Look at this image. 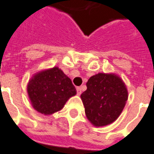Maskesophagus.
Here are the masks:
<instances>
[{
    "instance_id": "34e87169",
    "label": "esophagus",
    "mask_w": 154,
    "mask_h": 154,
    "mask_svg": "<svg viewBox=\"0 0 154 154\" xmlns=\"http://www.w3.org/2000/svg\"><path fill=\"white\" fill-rule=\"evenodd\" d=\"M77 95H81V88H79V87H77Z\"/></svg>"
}]
</instances>
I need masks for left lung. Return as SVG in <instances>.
<instances>
[{"label": "left lung", "mask_w": 154, "mask_h": 154, "mask_svg": "<svg viewBox=\"0 0 154 154\" xmlns=\"http://www.w3.org/2000/svg\"><path fill=\"white\" fill-rule=\"evenodd\" d=\"M86 85L81 97L88 119L97 127L116 121L128 99L122 80L113 73H99L91 77Z\"/></svg>", "instance_id": "left-lung-1"}]
</instances>
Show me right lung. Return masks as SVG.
Returning a JSON list of instances; mask_svg holds the SVG:
<instances>
[{
    "instance_id": "add662e5",
    "label": "right lung",
    "mask_w": 154,
    "mask_h": 154,
    "mask_svg": "<svg viewBox=\"0 0 154 154\" xmlns=\"http://www.w3.org/2000/svg\"><path fill=\"white\" fill-rule=\"evenodd\" d=\"M27 91L33 108L46 116L61 110L77 94L71 80L57 66L35 73L28 84Z\"/></svg>"
}]
</instances>
